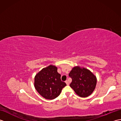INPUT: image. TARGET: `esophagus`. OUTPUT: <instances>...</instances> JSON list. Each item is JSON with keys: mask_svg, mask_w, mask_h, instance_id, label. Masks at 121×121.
I'll use <instances>...</instances> for the list:
<instances>
[{"mask_svg": "<svg viewBox=\"0 0 121 121\" xmlns=\"http://www.w3.org/2000/svg\"><path fill=\"white\" fill-rule=\"evenodd\" d=\"M65 83L66 84V85H69V84H70V83H69V82L68 80H66V81H65Z\"/></svg>", "mask_w": 121, "mask_h": 121, "instance_id": "1", "label": "esophagus"}]
</instances>
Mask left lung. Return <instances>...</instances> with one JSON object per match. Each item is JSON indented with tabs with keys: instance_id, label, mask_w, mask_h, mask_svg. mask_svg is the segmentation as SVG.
I'll return each mask as SVG.
<instances>
[{
	"instance_id": "1",
	"label": "left lung",
	"mask_w": 121,
	"mask_h": 121,
	"mask_svg": "<svg viewBox=\"0 0 121 121\" xmlns=\"http://www.w3.org/2000/svg\"><path fill=\"white\" fill-rule=\"evenodd\" d=\"M69 75L72 79L70 87L79 97L89 96L96 88L97 78L88 69L75 66Z\"/></svg>"
}]
</instances>
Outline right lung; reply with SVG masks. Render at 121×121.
I'll list each match as a JSON object with an SVG mask.
<instances>
[{
  "instance_id": "right-lung-1",
  "label": "right lung",
  "mask_w": 121,
  "mask_h": 121,
  "mask_svg": "<svg viewBox=\"0 0 121 121\" xmlns=\"http://www.w3.org/2000/svg\"><path fill=\"white\" fill-rule=\"evenodd\" d=\"M66 85L61 81L56 66L50 65L43 68L35 76L34 86L41 96L46 99H55Z\"/></svg>"
}]
</instances>
